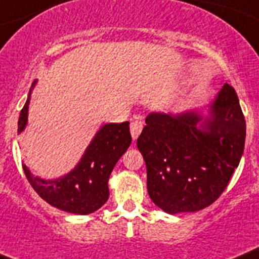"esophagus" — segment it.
I'll return each mask as SVG.
<instances>
[{
  "label": "esophagus",
  "mask_w": 259,
  "mask_h": 259,
  "mask_svg": "<svg viewBox=\"0 0 259 259\" xmlns=\"http://www.w3.org/2000/svg\"><path fill=\"white\" fill-rule=\"evenodd\" d=\"M143 121H139V120H135L133 121L132 124H130V133H132V137L133 139H137L139 137V134L142 133V129H143Z\"/></svg>",
  "instance_id": "34e87169"
}]
</instances>
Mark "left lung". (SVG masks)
I'll list each match as a JSON object with an SVG mask.
<instances>
[{
    "label": "left lung",
    "mask_w": 259,
    "mask_h": 259,
    "mask_svg": "<svg viewBox=\"0 0 259 259\" xmlns=\"http://www.w3.org/2000/svg\"><path fill=\"white\" fill-rule=\"evenodd\" d=\"M245 133L239 98L228 83L204 121L192 111L176 116L150 113L137 146L146 161L151 200L169 214L213 204L239 166Z\"/></svg>",
    "instance_id": "8db88e82"
}]
</instances>
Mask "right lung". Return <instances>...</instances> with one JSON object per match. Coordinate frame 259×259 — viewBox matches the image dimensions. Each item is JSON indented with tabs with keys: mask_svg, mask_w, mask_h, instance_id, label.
Listing matches in <instances>:
<instances>
[{
	"mask_svg": "<svg viewBox=\"0 0 259 259\" xmlns=\"http://www.w3.org/2000/svg\"><path fill=\"white\" fill-rule=\"evenodd\" d=\"M34 85L36 81L32 83L27 102L20 112L18 121L19 133L27 125L28 104ZM130 143L132 135L127 121L121 124H106L95 134L81 161L62 178L45 181L32 176L25 165H23V170L33 190L48 204L68 213L90 214L108 200V178Z\"/></svg>",
	"mask_w": 259,
	"mask_h": 259,
	"instance_id": "right-lung-1",
	"label": "right lung"
}]
</instances>
